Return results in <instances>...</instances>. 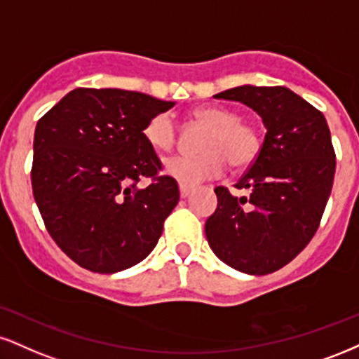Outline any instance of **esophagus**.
<instances>
[{
    "mask_svg": "<svg viewBox=\"0 0 359 359\" xmlns=\"http://www.w3.org/2000/svg\"><path fill=\"white\" fill-rule=\"evenodd\" d=\"M191 192H192V189L191 187H187V185H182L180 184V197H189L191 196Z\"/></svg>",
    "mask_w": 359,
    "mask_h": 359,
    "instance_id": "1",
    "label": "esophagus"
}]
</instances>
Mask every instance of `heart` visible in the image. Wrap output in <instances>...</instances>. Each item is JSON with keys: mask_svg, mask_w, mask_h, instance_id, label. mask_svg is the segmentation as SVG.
Instances as JSON below:
<instances>
[{"mask_svg": "<svg viewBox=\"0 0 359 359\" xmlns=\"http://www.w3.org/2000/svg\"><path fill=\"white\" fill-rule=\"evenodd\" d=\"M191 120L205 130L198 140L196 155H175L163 162L165 174L187 187L221 177L229 165L243 170L256 162L261 154V133L256 125L243 120L239 114L224 107H198L191 111ZM177 123L168 111L154 115L144 127L147 144L157 152L174 149Z\"/></svg>", "mask_w": 359, "mask_h": 359, "instance_id": "1", "label": "heart"}]
</instances>
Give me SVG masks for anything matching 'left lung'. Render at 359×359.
<instances>
[{
	"label": "left lung",
	"mask_w": 359,
	"mask_h": 359,
	"mask_svg": "<svg viewBox=\"0 0 359 359\" xmlns=\"http://www.w3.org/2000/svg\"><path fill=\"white\" fill-rule=\"evenodd\" d=\"M215 98L243 102L267 132L256 162L234 187H215L219 205L205 222L215 256L245 274L280 269L316 234L330 198L336 154L325 115L284 86H236Z\"/></svg>",
	"instance_id": "left-lung-1"
}]
</instances>
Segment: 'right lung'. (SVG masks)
I'll return each mask as SVG.
<instances>
[{
    "instance_id": "obj_1",
    "label": "right lung",
    "mask_w": 359,
    "mask_h": 359,
    "mask_svg": "<svg viewBox=\"0 0 359 359\" xmlns=\"http://www.w3.org/2000/svg\"><path fill=\"white\" fill-rule=\"evenodd\" d=\"M172 107L128 90L75 88L38 120L33 196L51 239L79 266L111 274L152 252L180 194L158 175L144 127Z\"/></svg>"
}]
</instances>
